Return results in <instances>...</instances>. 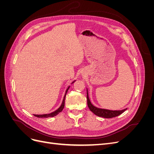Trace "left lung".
Segmentation results:
<instances>
[{
    "label": "left lung",
    "instance_id": "8db88e82",
    "mask_svg": "<svg viewBox=\"0 0 154 154\" xmlns=\"http://www.w3.org/2000/svg\"><path fill=\"white\" fill-rule=\"evenodd\" d=\"M87 105L88 108H89L90 110L95 115L99 116V117H102L104 118H114V117H116V116H119L120 114H122L127 109V108L122 110H111L108 109L97 108V107L94 106L91 103L89 97H88V92L87 88Z\"/></svg>",
    "mask_w": 154,
    "mask_h": 154
}]
</instances>
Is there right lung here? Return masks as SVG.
I'll list each match as a JSON object with an SVG mask.
<instances>
[{"label": "right lung", "mask_w": 154, "mask_h": 154, "mask_svg": "<svg viewBox=\"0 0 154 154\" xmlns=\"http://www.w3.org/2000/svg\"><path fill=\"white\" fill-rule=\"evenodd\" d=\"M76 80H74L72 83H73L74 82H75ZM71 83V84H72ZM70 86L68 87V88H67V90L66 91V93H65V95H64V97H63V101H62V103L61 104V105H60V106L59 107V108L56 110L55 111L53 112H51L50 114H40V115H37V114H34L35 116H36V117L37 118H51V117H54V116H56L57 115H58L60 112H61L63 110V108H64V106H65V99H66V94H67V92L69 90Z\"/></svg>", "instance_id": "right-lung-1"}]
</instances>
